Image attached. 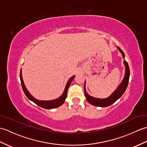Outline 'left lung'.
<instances>
[{"mask_svg":"<svg viewBox=\"0 0 147 147\" xmlns=\"http://www.w3.org/2000/svg\"><path fill=\"white\" fill-rule=\"evenodd\" d=\"M117 49L119 51L121 54H122L123 57L124 59V52L123 51L117 47ZM124 66H125V74H124V78L122 81V82L119 84V85L118 86L117 88L115 89V90L113 92V93L109 96L107 98H95L93 97L92 96H90L88 94V93L86 91V81L85 82V85H84V92H85V97L90 104L95 106H98V107H108V106L112 105V104L117 101V100L121 96L123 95V93L125 92L126 90V88L127 86V84L129 82V65L127 62L125 61V59H124Z\"/></svg>","mask_w":147,"mask_h":147,"instance_id":"left-lung-1","label":"left lung"}]
</instances>
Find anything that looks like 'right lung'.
Instances as JSON below:
<instances>
[{
	"instance_id": "obj_1",
	"label": "right lung",
	"mask_w": 147,
	"mask_h": 147,
	"mask_svg": "<svg viewBox=\"0 0 147 147\" xmlns=\"http://www.w3.org/2000/svg\"><path fill=\"white\" fill-rule=\"evenodd\" d=\"M74 77H75V76H73L71 78H70L69 80H68L66 85H65L63 93H62V94L60 96H59V98H56V99H54V100H40L34 98L33 96L30 94V93L28 92V90L27 88H26V86L24 84L23 76H22L21 69L20 71V80H21L22 88H23V91H24V93H25V95L28 97V98L31 101L33 102L36 105L40 106V107L44 108V109H52L57 108L64 104L65 100L67 97V93L68 88L71 85L72 81H73V79L74 78Z\"/></svg>"
}]
</instances>
